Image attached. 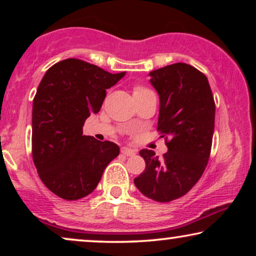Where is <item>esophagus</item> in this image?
<instances>
[{
  "label": "esophagus",
  "instance_id": "34e87169",
  "mask_svg": "<svg viewBox=\"0 0 256 256\" xmlns=\"http://www.w3.org/2000/svg\"><path fill=\"white\" fill-rule=\"evenodd\" d=\"M121 152L124 154V155H126V156H134L135 154H136V152H135L134 149L127 148V146H124V148H121Z\"/></svg>",
  "mask_w": 256,
  "mask_h": 256
}]
</instances>
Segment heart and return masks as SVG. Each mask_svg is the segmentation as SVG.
Here are the masks:
<instances>
[{
  "mask_svg": "<svg viewBox=\"0 0 256 256\" xmlns=\"http://www.w3.org/2000/svg\"><path fill=\"white\" fill-rule=\"evenodd\" d=\"M146 90H148L144 87H135L134 90V93H141V92H146Z\"/></svg>",
  "mask_w": 256,
  "mask_h": 256,
  "instance_id": "obj_1",
  "label": "heart"
}]
</instances>
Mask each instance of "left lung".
Wrapping results in <instances>:
<instances>
[{
	"mask_svg": "<svg viewBox=\"0 0 256 256\" xmlns=\"http://www.w3.org/2000/svg\"><path fill=\"white\" fill-rule=\"evenodd\" d=\"M149 76L160 96L157 130L170 140L162 160L152 150L140 152L146 169L134 183L146 197L168 202L188 194L208 166L216 104L208 78L194 66L176 62Z\"/></svg>",
	"mask_w": 256,
	"mask_h": 256,
	"instance_id": "obj_1",
	"label": "left lung"
}]
</instances>
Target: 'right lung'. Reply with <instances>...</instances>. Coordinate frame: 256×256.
<instances>
[{
    "mask_svg": "<svg viewBox=\"0 0 256 256\" xmlns=\"http://www.w3.org/2000/svg\"><path fill=\"white\" fill-rule=\"evenodd\" d=\"M124 76L70 58L51 66L42 79L32 104V158L42 182L58 197L88 196L120 154L113 142L82 135V127L100 110L106 90Z\"/></svg>",
    "mask_w": 256,
    "mask_h": 256,
    "instance_id": "add662e5",
    "label": "right lung"
}]
</instances>
